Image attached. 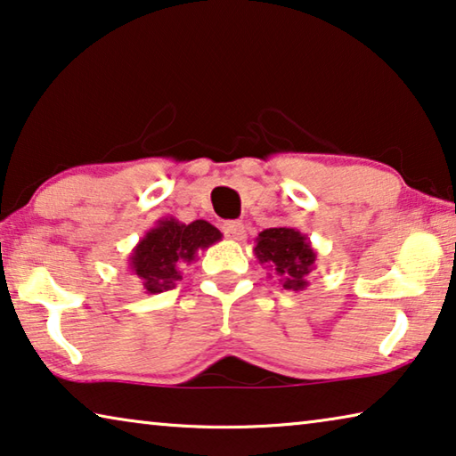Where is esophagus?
<instances>
[{"label": "esophagus", "instance_id": "34e87169", "mask_svg": "<svg viewBox=\"0 0 456 456\" xmlns=\"http://www.w3.org/2000/svg\"><path fill=\"white\" fill-rule=\"evenodd\" d=\"M223 233H225L229 240L233 241H243L245 240V227L240 221H225L223 223Z\"/></svg>", "mask_w": 456, "mask_h": 456}]
</instances>
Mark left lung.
Returning <instances> with one entry per match:
<instances>
[{
  "instance_id": "left-lung-1",
  "label": "left lung",
  "mask_w": 456,
  "mask_h": 456,
  "mask_svg": "<svg viewBox=\"0 0 456 456\" xmlns=\"http://www.w3.org/2000/svg\"><path fill=\"white\" fill-rule=\"evenodd\" d=\"M257 262L270 267L286 290H305L316 267V251L306 235L292 227L264 229L256 237Z\"/></svg>"
}]
</instances>
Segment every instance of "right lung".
<instances>
[{"label": "right lung", "instance_id": "right-lung-1", "mask_svg": "<svg viewBox=\"0 0 456 456\" xmlns=\"http://www.w3.org/2000/svg\"><path fill=\"white\" fill-rule=\"evenodd\" d=\"M221 231L207 221L180 223L175 216L156 221L129 256V270L140 278L146 294H160L183 280L180 270L194 262L199 251L221 241Z\"/></svg>", "mask_w": 456, "mask_h": 456}]
</instances>
